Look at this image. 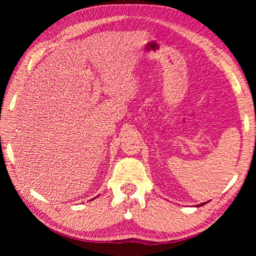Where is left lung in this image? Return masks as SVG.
Instances as JSON below:
<instances>
[{
  "instance_id": "1",
  "label": "left lung",
  "mask_w": 256,
  "mask_h": 256,
  "mask_svg": "<svg viewBox=\"0 0 256 256\" xmlns=\"http://www.w3.org/2000/svg\"><path fill=\"white\" fill-rule=\"evenodd\" d=\"M204 204H206V202H204ZM204 204H198V206H204Z\"/></svg>"
}]
</instances>
